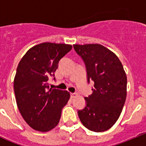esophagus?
Returning a JSON list of instances; mask_svg holds the SVG:
<instances>
[{"label":"esophagus","mask_w":146,"mask_h":146,"mask_svg":"<svg viewBox=\"0 0 146 146\" xmlns=\"http://www.w3.org/2000/svg\"><path fill=\"white\" fill-rule=\"evenodd\" d=\"M77 96V94H76V93H71V98H72V99L76 97Z\"/></svg>","instance_id":"esophagus-1"}]
</instances>
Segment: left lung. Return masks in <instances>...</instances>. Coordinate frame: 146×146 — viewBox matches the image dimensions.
Masks as SVG:
<instances>
[{
	"instance_id": "left-lung-1",
	"label": "left lung",
	"mask_w": 146,
	"mask_h": 146,
	"mask_svg": "<svg viewBox=\"0 0 146 146\" xmlns=\"http://www.w3.org/2000/svg\"><path fill=\"white\" fill-rule=\"evenodd\" d=\"M83 59L88 81H94L93 93L85 97L86 106L78 110L88 129L102 132L109 129L119 118L126 98V74L121 60L111 50L99 44H74Z\"/></svg>"
}]
</instances>
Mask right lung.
<instances>
[{"instance_id":"add662e5","label":"right lung","mask_w":146,"mask_h":146,"mask_svg":"<svg viewBox=\"0 0 146 146\" xmlns=\"http://www.w3.org/2000/svg\"><path fill=\"white\" fill-rule=\"evenodd\" d=\"M72 48L71 44L44 42L26 52L18 64L14 90L20 114L32 129L41 132L57 126L70 94L49 89L48 79L55 75L58 62Z\"/></svg>"}]
</instances>
